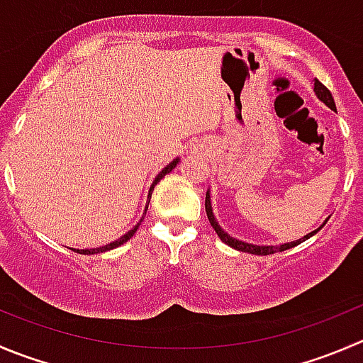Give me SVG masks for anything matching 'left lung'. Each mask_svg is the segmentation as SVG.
Segmentation results:
<instances>
[{"mask_svg":"<svg viewBox=\"0 0 363 363\" xmlns=\"http://www.w3.org/2000/svg\"><path fill=\"white\" fill-rule=\"evenodd\" d=\"M312 88H314L315 97H318V99L321 101V103H325L326 106L332 108V110H335V101H333L332 94H330V90H328V88L325 86V84L319 83L318 79H314V81H312ZM206 213H207V218H209V223L213 225V228H214V230H216L218 238H220L221 241L225 242V245L232 246V248H234V250H239V252L253 253V255H269V253L284 252V250L294 248V246H296V245H300V242L307 241L308 238H312V235H314V234H318V232L321 230L323 227H325L326 221H328V218H326V220L323 221L321 227H318V228H315V230L308 232L307 235H303V238L296 239V241L284 242V245H280V246H267V245H252V242L239 241V239L232 238L230 234H227V232H225L223 228H221L220 225H218L216 216H214V213H213V203H211V191H209V189H207V193H206Z\"/></svg>","mask_w":363,"mask_h":363,"instance_id":"8db88e82","label":"left lung"}]
</instances>
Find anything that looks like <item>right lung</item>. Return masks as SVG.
Returning <instances> with one entry per match:
<instances>
[{
    "mask_svg": "<svg viewBox=\"0 0 363 363\" xmlns=\"http://www.w3.org/2000/svg\"><path fill=\"white\" fill-rule=\"evenodd\" d=\"M179 161H181V160H179V157H175L174 161H170V163H168L167 167H164L163 170H161L160 174L156 175V179H154V182H152V184H150L149 195H147V203H145V209H143V216H142V220H140L138 223H136L135 227L131 228V230H128V232H125L124 235H121V238H118V239H115V241L108 242V245H104V246H99V248H84V250H76V248H72L74 252H77V253H83V255H94V253H103V252H108V250H113V248H117V246H121V245H124V242H128L129 239H131L133 235H135V232L138 230V227H140V225H142L143 218H145V214H147V209H149L150 196H152V191H154V186H156L157 182H160L161 179L164 177V175H167V174H170V172L174 170L175 167H177V164H179Z\"/></svg>",
    "mask_w": 363,
    "mask_h": 363,
    "instance_id": "obj_1",
    "label": "right lung"
}]
</instances>
